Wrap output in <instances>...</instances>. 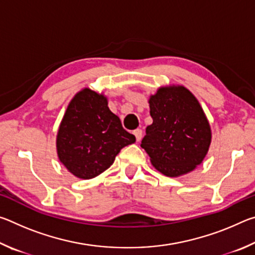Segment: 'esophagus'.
I'll use <instances>...</instances> for the list:
<instances>
[{"mask_svg": "<svg viewBox=\"0 0 255 255\" xmlns=\"http://www.w3.org/2000/svg\"><path fill=\"white\" fill-rule=\"evenodd\" d=\"M133 135H135L137 141H139L141 139V137H143V131H141L140 129H135V130H133Z\"/></svg>", "mask_w": 255, "mask_h": 255, "instance_id": "1", "label": "esophagus"}]
</instances>
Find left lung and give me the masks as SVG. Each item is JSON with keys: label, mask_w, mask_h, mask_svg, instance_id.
<instances>
[{"label": "left lung", "mask_w": 255, "mask_h": 255, "mask_svg": "<svg viewBox=\"0 0 255 255\" xmlns=\"http://www.w3.org/2000/svg\"><path fill=\"white\" fill-rule=\"evenodd\" d=\"M153 124L140 146L162 174L176 178L200 165L209 150L211 129L197 98L182 85L161 86L149 97Z\"/></svg>", "instance_id": "obj_1"}]
</instances>
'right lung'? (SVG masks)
Returning a JSON list of instances; mask_svg holds the SVG:
<instances>
[{
  "mask_svg": "<svg viewBox=\"0 0 255 255\" xmlns=\"http://www.w3.org/2000/svg\"><path fill=\"white\" fill-rule=\"evenodd\" d=\"M135 141V136L125 130L118 116L109 109L105 94L84 88L68 103L56 149L68 172L89 180L109 169L120 149Z\"/></svg>",
  "mask_w": 255,
  "mask_h": 255,
  "instance_id": "right-lung-1",
  "label": "right lung"
}]
</instances>
